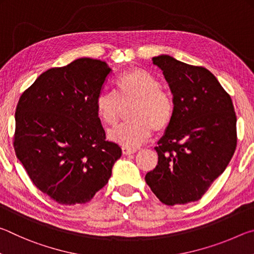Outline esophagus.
Returning <instances> with one entry per match:
<instances>
[{
	"mask_svg": "<svg viewBox=\"0 0 254 254\" xmlns=\"http://www.w3.org/2000/svg\"><path fill=\"white\" fill-rule=\"evenodd\" d=\"M122 152L123 154H126V156H128V154H133L136 152L135 149H132V148H127V147H123L122 148Z\"/></svg>",
	"mask_w": 254,
	"mask_h": 254,
	"instance_id": "esophagus-1",
	"label": "esophagus"
}]
</instances>
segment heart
Here are the masks:
<instances>
[{
  "mask_svg": "<svg viewBox=\"0 0 254 254\" xmlns=\"http://www.w3.org/2000/svg\"><path fill=\"white\" fill-rule=\"evenodd\" d=\"M115 93L102 92L94 103L97 118L105 126H114L121 114V105L133 101L128 110L130 121L107 133L111 141L123 147H137L151 135L161 132L174 118L175 103L169 93L149 71L134 68L121 72L114 79Z\"/></svg>",
  "mask_w": 254,
  "mask_h": 254,
  "instance_id": "heart-1",
  "label": "heart"
}]
</instances>
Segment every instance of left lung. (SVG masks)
<instances>
[{
  "label": "left lung",
  "mask_w": 254,
  "mask_h": 254,
  "mask_svg": "<svg viewBox=\"0 0 254 254\" xmlns=\"http://www.w3.org/2000/svg\"><path fill=\"white\" fill-rule=\"evenodd\" d=\"M152 62L173 93L174 118L159 140L158 165L145 182L161 203L201 198L233 157L236 115L231 96L212 72L161 55Z\"/></svg>",
  "instance_id": "8db88e82"
}]
</instances>
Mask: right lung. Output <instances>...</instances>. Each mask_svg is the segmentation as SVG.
I'll list each match as a JSON object with an SVG mask.
<instances>
[{"label":"right lung","mask_w":254,"mask_h":254,"mask_svg":"<svg viewBox=\"0 0 254 254\" xmlns=\"http://www.w3.org/2000/svg\"><path fill=\"white\" fill-rule=\"evenodd\" d=\"M110 72L105 62L92 58L50 68L16 105V157L34 186L62 205L91 200L122 156L106 140L94 107Z\"/></svg>","instance_id":"1"}]
</instances>
